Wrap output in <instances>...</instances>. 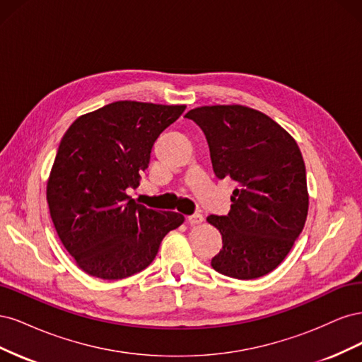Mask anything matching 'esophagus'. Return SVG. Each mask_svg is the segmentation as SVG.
Listing matches in <instances>:
<instances>
[{"instance_id": "34e87169", "label": "esophagus", "mask_w": 362, "mask_h": 362, "mask_svg": "<svg viewBox=\"0 0 362 362\" xmlns=\"http://www.w3.org/2000/svg\"><path fill=\"white\" fill-rule=\"evenodd\" d=\"M187 221H189L190 225H199V223L204 222V216L199 214V213H194V214L187 217Z\"/></svg>"}]
</instances>
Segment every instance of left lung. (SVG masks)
Wrapping results in <instances>:
<instances>
[{
    "label": "left lung",
    "mask_w": 362,
    "mask_h": 362,
    "mask_svg": "<svg viewBox=\"0 0 362 362\" xmlns=\"http://www.w3.org/2000/svg\"><path fill=\"white\" fill-rule=\"evenodd\" d=\"M185 117L204 131L216 177L237 184L228 216L206 217L223 243L213 269L235 279L267 275L288 255L308 214L298 144L272 117L246 105H204Z\"/></svg>",
    "instance_id": "8db88e82"
}]
</instances>
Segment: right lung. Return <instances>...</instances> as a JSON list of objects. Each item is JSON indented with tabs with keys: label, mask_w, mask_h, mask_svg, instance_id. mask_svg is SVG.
Returning <instances> with one entry per match:
<instances>
[{
	"label": "right lung",
	"mask_w": 362,
	"mask_h": 362,
	"mask_svg": "<svg viewBox=\"0 0 362 362\" xmlns=\"http://www.w3.org/2000/svg\"><path fill=\"white\" fill-rule=\"evenodd\" d=\"M185 105L116 101L80 116L64 133L47 184L63 246L87 275L124 279L154 261L161 240L184 222L127 194L139 187L154 141Z\"/></svg>",
	"instance_id": "add662e5"
}]
</instances>
